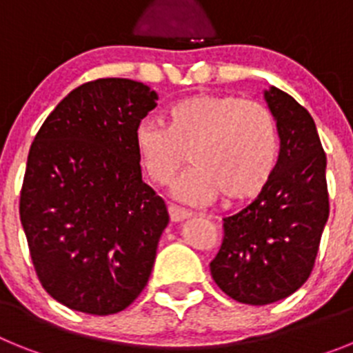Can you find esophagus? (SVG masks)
<instances>
[{
    "instance_id": "34e87169",
    "label": "esophagus",
    "mask_w": 353,
    "mask_h": 353,
    "mask_svg": "<svg viewBox=\"0 0 353 353\" xmlns=\"http://www.w3.org/2000/svg\"><path fill=\"white\" fill-rule=\"evenodd\" d=\"M168 212H170V217L173 223H179V221H183V219H187V217H191V214H189V212L182 210V208H179V207H173V205H170V207H168Z\"/></svg>"
}]
</instances>
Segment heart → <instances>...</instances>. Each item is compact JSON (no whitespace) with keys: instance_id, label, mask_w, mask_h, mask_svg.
Instances as JSON below:
<instances>
[{"instance_id":"heart-1","label":"heart","mask_w":353,"mask_h":353,"mask_svg":"<svg viewBox=\"0 0 353 353\" xmlns=\"http://www.w3.org/2000/svg\"><path fill=\"white\" fill-rule=\"evenodd\" d=\"M166 127L141 121L136 152L148 179L166 185L189 161L194 168L174 183V196L189 205L251 199L272 179L279 155L277 123L269 108L235 95L196 93L174 102Z\"/></svg>"}]
</instances>
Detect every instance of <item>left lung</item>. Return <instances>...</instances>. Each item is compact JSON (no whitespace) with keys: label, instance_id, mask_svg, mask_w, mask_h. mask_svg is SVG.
<instances>
[{"label":"left lung","instance_id":"obj_1","mask_svg":"<svg viewBox=\"0 0 353 353\" xmlns=\"http://www.w3.org/2000/svg\"><path fill=\"white\" fill-rule=\"evenodd\" d=\"M281 150L258 198L224 217L215 285L242 304L265 305L297 292L311 276L329 219L327 159L307 109L279 88L265 92Z\"/></svg>","mask_w":353,"mask_h":353}]
</instances>
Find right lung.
Returning <instances> with one entry per match:
<instances>
[{
  "mask_svg": "<svg viewBox=\"0 0 353 353\" xmlns=\"http://www.w3.org/2000/svg\"><path fill=\"white\" fill-rule=\"evenodd\" d=\"M157 99L138 81H90L31 143L19 215L40 285L70 310L120 313L148 283L170 215L141 180L134 134Z\"/></svg>",
  "mask_w": 353,
  "mask_h": 353,
  "instance_id": "add662e5",
  "label": "right lung"
}]
</instances>
